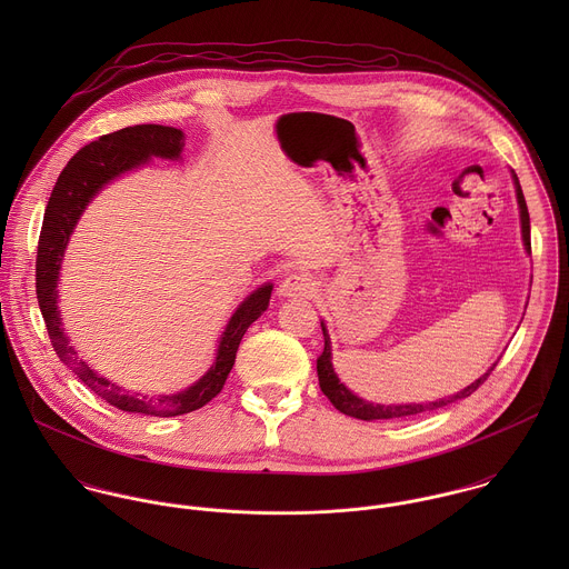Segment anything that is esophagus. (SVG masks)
I'll use <instances>...</instances> for the list:
<instances>
[{
  "instance_id": "34e87169",
  "label": "esophagus",
  "mask_w": 569,
  "mask_h": 569,
  "mask_svg": "<svg viewBox=\"0 0 569 569\" xmlns=\"http://www.w3.org/2000/svg\"><path fill=\"white\" fill-rule=\"evenodd\" d=\"M316 293V280L309 273L293 271L282 278L278 284V296L280 298H311Z\"/></svg>"
}]
</instances>
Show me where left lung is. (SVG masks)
<instances>
[{
  "mask_svg": "<svg viewBox=\"0 0 569 569\" xmlns=\"http://www.w3.org/2000/svg\"><path fill=\"white\" fill-rule=\"evenodd\" d=\"M512 172V183H515V194H517V203H519V221H521V241H523V249L526 253H530V214H528V206H526V199H523V192H521V186H519V179ZM322 332H325V352L318 357V379H320V388L326 395V399L335 406V409H339L341 413L346 416H352V418H359V420H395V418H406V416H418V413H425V411H433V409H440V407L451 406L456 401H462L467 397H471L485 381L488 379V375L492 372V368L497 366V361L488 368L487 372L476 379L471 386H467L465 390L451 395V397H445V399H438V401H429V403H395V406H381V403H370L361 397H357L352 390H348L335 368H332V350H330V335L326 330V325L322 322Z\"/></svg>",
  "mask_w": 569,
  "mask_h": 569,
  "instance_id": "obj_1",
  "label": "left lung"
}]
</instances>
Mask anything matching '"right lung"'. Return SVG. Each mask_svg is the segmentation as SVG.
Here are the masks:
<instances>
[{
    "mask_svg": "<svg viewBox=\"0 0 569 569\" xmlns=\"http://www.w3.org/2000/svg\"><path fill=\"white\" fill-rule=\"evenodd\" d=\"M183 147V131L162 124L127 127L82 147L57 179V186L46 208L37 249V300L59 359L102 401L122 411H133L142 416H181L210 403L226 386L247 328L267 311L273 291V284L264 282L244 298L219 337L217 357L208 372L199 381L174 395H131L118 383L91 370L87 361L79 359L74 346H70L59 309V276L70 237L77 230L84 208L104 186L151 162V158L179 160Z\"/></svg>",
    "mask_w": 569,
    "mask_h": 569,
    "instance_id": "add662e5",
    "label": "right lung"
}]
</instances>
